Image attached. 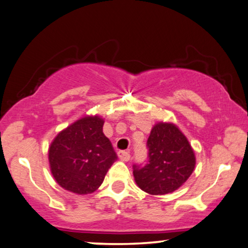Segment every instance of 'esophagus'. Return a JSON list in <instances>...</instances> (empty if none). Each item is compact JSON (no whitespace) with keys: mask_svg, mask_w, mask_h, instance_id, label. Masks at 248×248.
<instances>
[{"mask_svg":"<svg viewBox=\"0 0 248 248\" xmlns=\"http://www.w3.org/2000/svg\"><path fill=\"white\" fill-rule=\"evenodd\" d=\"M118 156H119V159L122 161H129L130 160V153L127 151H119Z\"/></svg>","mask_w":248,"mask_h":248,"instance_id":"34e87169","label":"esophagus"}]
</instances>
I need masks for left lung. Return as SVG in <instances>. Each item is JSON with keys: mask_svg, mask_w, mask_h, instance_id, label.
<instances>
[{"mask_svg": "<svg viewBox=\"0 0 248 248\" xmlns=\"http://www.w3.org/2000/svg\"><path fill=\"white\" fill-rule=\"evenodd\" d=\"M149 162L134 165L137 186L159 196L176 191L186 183L196 167V155L189 140L173 122L160 121L152 127L149 139Z\"/></svg>", "mask_w": 248, "mask_h": 248, "instance_id": "left-lung-1", "label": "left lung"}]
</instances>
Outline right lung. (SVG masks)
<instances>
[{
	"label": "right lung",
	"instance_id": "right-lung-1",
	"mask_svg": "<svg viewBox=\"0 0 248 248\" xmlns=\"http://www.w3.org/2000/svg\"><path fill=\"white\" fill-rule=\"evenodd\" d=\"M103 126L104 119L99 115H84L58 133L50 144V170L62 189L82 196L101 186L118 159Z\"/></svg>",
	"mask_w": 248,
	"mask_h": 248
}]
</instances>
